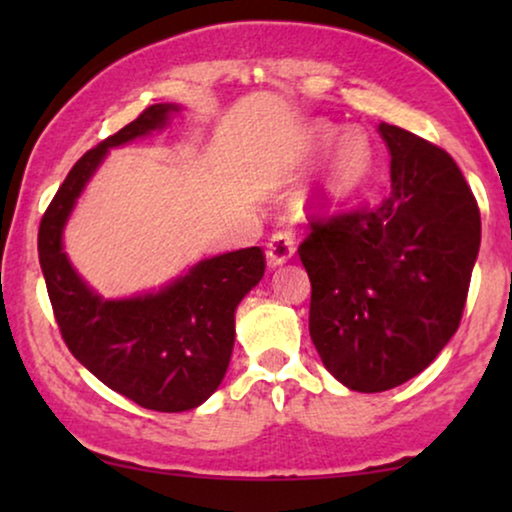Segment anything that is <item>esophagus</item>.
<instances>
[{
    "instance_id": "34e87169",
    "label": "esophagus",
    "mask_w": 512,
    "mask_h": 512,
    "mask_svg": "<svg viewBox=\"0 0 512 512\" xmlns=\"http://www.w3.org/2000/svg\"><path fill=\"white\" fill-rule=\"evenodd\" d=\"M296 256V235L291 230H277L268 242V263L270 265H284Z\"/></svg>"
}]
</instances>
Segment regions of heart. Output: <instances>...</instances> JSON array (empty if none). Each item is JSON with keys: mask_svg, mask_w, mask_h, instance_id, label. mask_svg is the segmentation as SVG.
Wrapping results in <instances>:
<instances>
[{"mask_svg": "<svg viewBox=\"0 0 512 512\" xmlns=\"http://www.w3.org/2000/svg\"><path fill=\"white\" fill-rule=\"evenodd\" d=\"M338 130L328 123H317L310 132L312 151H326L331 146ZM335 142V141H334ZM336 143V142H335ZM375 149L366 132L359 128L345 130L339 142L333 145L331 156L321 167L317 181H314L310 198L321 209L340 207L356 198L373 177Z\"/></svg>", "mask_w": 512, "mask_h": 512, "instance_id": "1", "label": "heart"}]
</instances>
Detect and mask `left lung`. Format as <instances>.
I'll list each match as a JSON object with an SVG mask.
<instances>
[{"mask_svg": "<svg viewBox=\"0 0 512 512\" xmlns=\"http://www.w3.org/2000/svg\"><path fill=\"white\" fill-rule=\"evenodd\" d=\"M391 193L373 212L312 223L300 261L312 282L310 338L361 394L422 373L457 333L480 251V209L443 149L380 123Z\"/></svg>", "mask_w": 512, "mask_h": 512, "instance_id": "left-lung-1", "label": "left lung"}]
</instances>
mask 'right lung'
Listing matches in <instances>:
<instances>
[{"label":"right lung","instance_id":"obj_1","mask_svg":"<svg viewBox=\"0 0 512 512\" xmlns=\"http://www.w3.org/2000/svg\"><path fill=\"white\" fill-rule=\"evenodd\" d=\"M181 111V104H153L90 149L62 181L39 228L41 272L69 352L109 389L158 412L193 410L219 389L235 345V310L263 279V251L202 258L160 289L104 298L69 261L65 226L109 149L165 130Z\"/></svg>","mask_w":512,"mask_h":512}]
</instances>
